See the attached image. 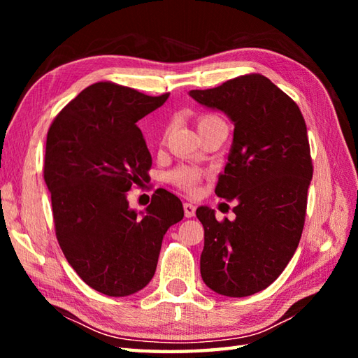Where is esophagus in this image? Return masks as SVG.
I'll return each mask as SVG.
<instances>
[{"instance_id": "obj_1", "label": "esophagus", "mask_w": 358, "mask_h": 358, "mask_svg": "<svg viewBox=\"0 0 358 358\" xmlns=\"http://www.w3.org/2000/svg\"><path fill=\"white\" fill-rule=\"evenodd\" d=\"M183 209H185V215L186 218H191L195 215V206L192 203H185L183 204Z\"/></svg>"}]
</instances>
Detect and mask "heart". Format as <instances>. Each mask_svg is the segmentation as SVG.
<instances>
[{
  "label": "heart",
  "mask_w": 358,
  "mask_h": 358,
  "mask_svg": "<svg viewBox=\"0 0 358 358\" xmlns=\"http://www.w3.org/2000/svg\"><path fill=\"white\" fill-rule=\"evenodd\" d=\"M222 118L217 117V115H212V113H206V115L200 117L199 120V127L203 126H208L215 123V121H220ZM203 173L196 169H191V167H178V169H175L169 173V180L175 186H178L181 189H185L187 192H195L196 191V186L201 181Z\"/></svg>",
  "instance_id": "heart-1"
}]
</instances>
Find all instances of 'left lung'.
<instances>
[{
    "label": "left lung",
    "mask_w": 358,
    "mask_h": 358,
    "mask_svg": "<svg viewBox=\"0 0 358 358\" xmlns=\"http://www.w3.org/2000/svg\"><path fill=\"white\" fill-rule=\"evenodd\" d=\"M189 95L234 124L215 194L237 201L235 220L217 222L214 209H196L204 227L201 278L220 295H252L278 278L301 238L314 172L305 118L260 73Z\"/></svg>",
    "instance_id": "left-lung-1"
}]
</instances>
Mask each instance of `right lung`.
I'll use <instances>...</instances> for the list:
<instances>
[{"label": "right lung", "mask_w": 358, "mask_h": 358, "mask_svg": "<svg viewBox=\"0 0 358 358\" xmlns=\"http://www.w3.org/2000/svg\"><path fill=\"white\" fill-rule=\"evenodd\" d=\"M169 98L101 81L58 113L48 132L44 181L66 260L95 291L126 296L157 269L164 234L185 217L178 196L157 189L143 212L127 191L148 177L152 157L136 121Z\"/></svg>", "instance_id": "add662e5"}]
</instances>
